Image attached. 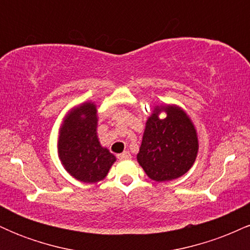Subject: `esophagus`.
<instances>
[{
  "mask_svg": "<svg viewBox=\"0 0 250 250\" xmlns=\"http://www.w3.org/2000/svg\"><path fill=\"white\" fill-rule=\"evenodd\" d=\"M117 157H119L120 160H128V159H130L131 155H130V153H129V151H123L122 154L117 155Z\"/></svg>",
  "mask_w": 250,
  "mask_h": 250,
  "instance_id": "1",
  "label": "esophagus"
}]
</instances>
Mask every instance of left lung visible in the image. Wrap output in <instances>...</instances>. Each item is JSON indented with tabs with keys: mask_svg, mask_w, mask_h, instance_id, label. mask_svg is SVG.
I'll return each instance as SVG.
<instances>
[{
	"mask_svg": "<svg viewBox=\"0 0 250 250\" xmlns=\"http://www.w3.org/2000/svg\"><path fill=\"white\" fill-rule=\"evenodd\" d=\"M161 110L167 113L163 120L158 119ZM197 150L196 130L190 119L180 108L168 105L155 108L146 123L137 161L151 180L165 182L187 173L194 165Z\"/></svg>",
	"mask_w": 250,
	"mask_h": 250,
	"instance_id": "1",
	"label": "left lung"
}]
</instances>
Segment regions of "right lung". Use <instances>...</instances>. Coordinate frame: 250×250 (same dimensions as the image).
I'll use <instances>...</instances> for the list:
<instances>
[{
    "mask_svg": "<svg viewBox=\"0 0 250 250\" xmlns=\"http://www.w3.org/2000/svg\"><path fill=\"white\" fill-rule=\"evenodd\" d=\"M96 108L84 103L64 120L59 139V156L71 176L94 183L107 176L115 156L102 148L96 133Z\"/></svg>",
    "mask_w": 250,
    "mask_h": 250,
    "instance_id": "1",
    "label": "right lung"
}]
</instances>
